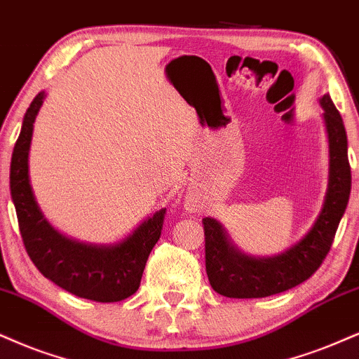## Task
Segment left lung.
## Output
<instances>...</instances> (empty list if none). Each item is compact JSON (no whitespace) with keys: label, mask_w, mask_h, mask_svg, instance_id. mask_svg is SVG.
<instances>
[{"label":"left lung","mask_w":359,"mask_h":359,"mask_svg":"<svg viewBox=\"0 0 359 359\" xmlns=\"http://www.w3.org/2000/svg\"><path fill=\"white\" fill-rule=\"evenodd\" d=\"M325 109L330 144V176L325 203L311 229L296 245L280 255L256 258L241 253L229 240L223 224L215 218L203 219L205 226L206 273L216 293L226 298H266L306 281L328 255L336 229L351 193V168L343 118L330 95L320 100Z\"/></svg>","instance_id":"left-lung-1"}]
</instances>
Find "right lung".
<instances>
[{"label": "right lung", "mask_w": 359, "mask_h": 359, "mask_svg": "<svg viewBox=\"0 0 359 359\" xmlns=\"http://www.w3.org/2000/svg\"><path fill=\"white\" fill-rule=\"evenodd\" d=\"M46 93H38L26 109L11 156L10 189L28 256L44 278L79 298L114 303L140 287L146 261L161 236L166 210L146 218L130 236L114 245H88L66 238L48 223L29 183L33 125Z\"/></svg>", "instance_id": "obj_1"}]
</instances>
